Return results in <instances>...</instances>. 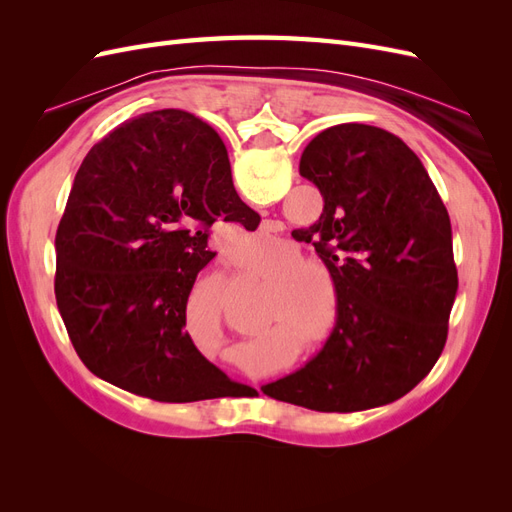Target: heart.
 Wrapping results in <instances>:
<instances>
[{"instance_id": "heart-1", "label": "heart", "mask_w": 512, "mask_h": 512, "mask_svg": "<svg viewBox=\"0 0 512 512\" xmlns=\"http://www.w3.org/2000/svg\"><path fill=\"white\" fill-rule=\"evenodd\" d=\"M237 269L247 280L273 288L269 299V327L280 337L297 342L303 337L307 348H322L335 331L333 299L329 286L314 273L301 271L290 262H273L260 256H247L237 262ZM265 344V337L254 342V348Z\"/></svg>"}]
</instances>
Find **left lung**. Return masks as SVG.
Instances as JSON below:
<instances>
[{"label": "left lung", "instance_id": "1", "mask_svg": "<svg viewBox=\"0 0 512 512\" xmlns=\"http://www.w3.org/2000/svg\"><path fill=\"white\" fill-rule=\"evenodd\" d=\"M222 156L226 147L220 143ZM301 177L322 194L312 243L337 294L333 337L262 393L316 412H359L404 397L436 365L457 294L453 230L423 162L399 136L339 123L312 138Z\"/></svg>", "mask_w": 512, "mask_h": 512}]
</instances>
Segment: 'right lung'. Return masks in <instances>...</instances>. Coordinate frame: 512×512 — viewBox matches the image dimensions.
<instances>
[{
	"label": "right lung",
	"mask_w": 512,
	"mask_h": 512,
	"mask_svg": "<svg viewBox=\"0 0 512 512\" xmlns=\"http://www.w3.org/2000/svg\"><path fill=\"white\" fill-rule=\"evenodd\" d=\"M220 143L177 108L128 119L85 156L55 237V299L76 354L98 378L164 404L235 386L185 331L215 220L260 222Z\"/></svg>",
	"instance_id": "1"
}]
</instances>
